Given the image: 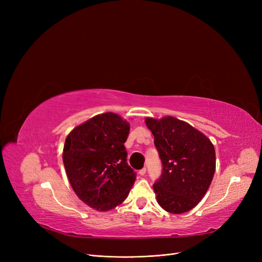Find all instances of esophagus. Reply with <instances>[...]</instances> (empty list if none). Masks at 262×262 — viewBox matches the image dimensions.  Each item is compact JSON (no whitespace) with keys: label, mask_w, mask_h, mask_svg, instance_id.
I'll return each instance as SVG.
<instances>
[{"label":"esophagus","mask_w":262,"mask_h":262,"mask_svg":"<svg viewBox=\"0 0 262 262\" xmlns=\"http://www.w3.org/2000/svg\"><path fill=\"white\" fill-rule=\"evenodd\" d=\"M139 173H140V175H141V176H144V175H145V173H146V168L144 167V168H142V169H140V170H139Z\"/></svg>","instance_id":"obj_1"}]
</instances>
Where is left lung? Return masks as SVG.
Masks as SVG:
<instances>
[{"instance_id": "1", "label": "left lung", "mask_w": 262, "mask_h": 262, "mask_svg": "<svg viewBox=\"0 0 262 262\" xmlns=\"http://www.w3.org/2000/svg\"><path fill=\"white\" fill-rule=\"evenodd\" d=\"M163 165L153 185L158 204L169 213L193 209L201 201L215 171L211 141L193 126L173 117L146 118Z\"/></svg>"}]
</instances>
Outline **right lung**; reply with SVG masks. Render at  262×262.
Returning <instances> with one entry per match:
<instances>
[{
	"label": "right lung",
	"instance_id": "obj_1",
	"mask_svg": "<svg viewBox=\"0 0 262 262\" xmlns=\"http://www.w3.org/2000/svg\"><path fill=\"white\" fill-rule=\"evenodd\" d=\"M130 125L113 113L94 117L67 137L63 164L74 192L89 207L112 210L128 196L137 172L126 163Z\"/></svg>",
	"mask_w": 262,
	"mask_h": 262
}]
</instances>
